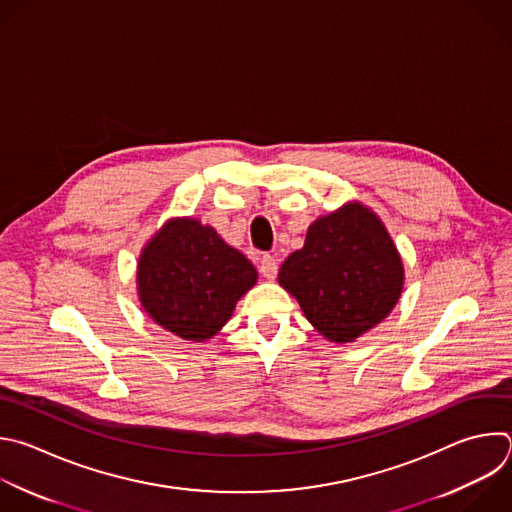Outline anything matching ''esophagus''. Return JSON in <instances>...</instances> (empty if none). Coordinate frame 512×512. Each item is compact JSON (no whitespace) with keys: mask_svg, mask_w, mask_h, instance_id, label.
<instances>
[{"mask_svg":"<svg viewBox=\"0 0 512 512\" xmlns=\"http://www.w3.org/2000/svg\"><path fill=\"white\" fill-rule=\"evenodd\" d=\"M277 269H279V265H277V259H275L273 255H263V257H261V261H259V271H261L263 277L275 279V277H277Z\"/></svg>","mask_w":512,"mask_h":512,"instance_id":"34e87169","label":"esophagus"}]
</instances>
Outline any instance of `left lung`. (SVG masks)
<instances>
[{"label":"left lung","instance_id":"obj_1","mask_svg":"<svg viewBox=\"0 0 512 512\" xmlns=\"http://www.w3.org/2000/svg\"><path fill=\"white\" fill-rule=\"evenodd\" d=\"M279 285L323 337L348 344L394 309L404 265L378 215L348 203L307 229L303 249L281 265Z\"/></svg>","mask_w":512,"mask_h":512}]
</instances>
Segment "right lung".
<instances>
[{"mask_svg":"<svg viewBox=\"0 0 512 512\" xmlns=\"http://www.w3.org/2000/svg\"><path fill=\"white\" fill-rule=\"evenodd\" d=\"M251 261L197 219H170L138 259V297L164 329L189 339H211L255 285Z\"/></svg>","mask_w":512,"mask_h":512,"instance_id":"right-lung-1","label":"right lung"}]
</instances>
